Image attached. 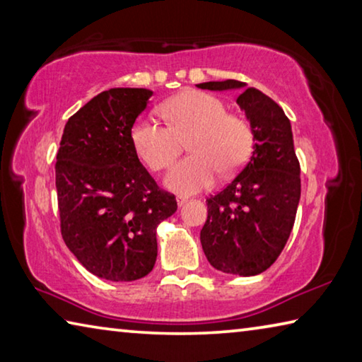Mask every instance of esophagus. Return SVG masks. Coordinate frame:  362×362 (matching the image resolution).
I'll list each match as a JSON object with an SVG mask.
<instances>
[{
	"mask_svg": "<svg viewBox=\"0 0 362 362\" xmlns=\"http://www.w3.org/2000/svg\"><path fill=\"white\" fill-rule=\"evenodd\" d=\"M185 203H187V198H185V196H177V204H179V206H183Z\"/></svg>",
	"mask_w": 362,
	"mask_h": 362,
	"instance_id": "1",
	"label": "esophagus"
}]
</instances>
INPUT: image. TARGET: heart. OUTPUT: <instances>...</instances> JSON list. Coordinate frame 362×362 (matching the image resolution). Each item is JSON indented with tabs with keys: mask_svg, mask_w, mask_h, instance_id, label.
<instances>
[{
	"mask_svg": "<svg viewBox=\"0 0 362 362\" xmlns=\"http://www.w3.org/2000/svg\"><path fill=\"white\" fill-rule=\"evenodd\" d=\"M163 124L151 116L134 122L131 142L139 158L153 173L173 166L188 140L192 155L177 164L166 179L168 188L180 194H194L209 188L217 173L230 175L240 170L252 155L255 136L240 115L228 113L218 97L187 90L166 102Z\"/></svg>",
	"mask_w": 362,
	"mask_h": 362,
	"instance_id": "heart-1",
	"label": "heart"
}]
</instances>
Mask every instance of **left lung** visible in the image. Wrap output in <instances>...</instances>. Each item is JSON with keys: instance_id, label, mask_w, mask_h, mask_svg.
I'll list each match as a JSON object with an SVG mask.
<instances>
[{"instance_id": "obj_1", "label": "left lung", "mask_w": 362, "mask_h": 362, "mask_svg": "<svg viewBox=\"0 0 362 362\" xmlns=\"http://www.w3.org/2000/svg\"><path fill=\"white\" fill-rule=\"evenodd\" d=\"M198 88L244 89L236 102L254 129V153L235 180L206 199L207 220L199 240L214 268L254 276L276 262L296 222L300 163L291 121L276 102L236 79Z\"/></svg>"}]
</instances>
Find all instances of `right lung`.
Wrapping results in <instances>:
<instances>
[{
	"instance_id": "1",
	"label": "right lung",
	"mask_w": 362,
	"mask_h": 362,
	"mask_svg": "<svg viewBox=\"0 0 362 362\" xmlns=\"http://www.w3.org/2000/svg\"><path fill=\"white\" fill-rule=\"evenodd\" d=\"M151 90H103L70 116L60 140L56 188L60 233L78 262L108 281L148 274L158 255L156 226L177 211L131 142Z\"/></svg>"
}]
</instances>
